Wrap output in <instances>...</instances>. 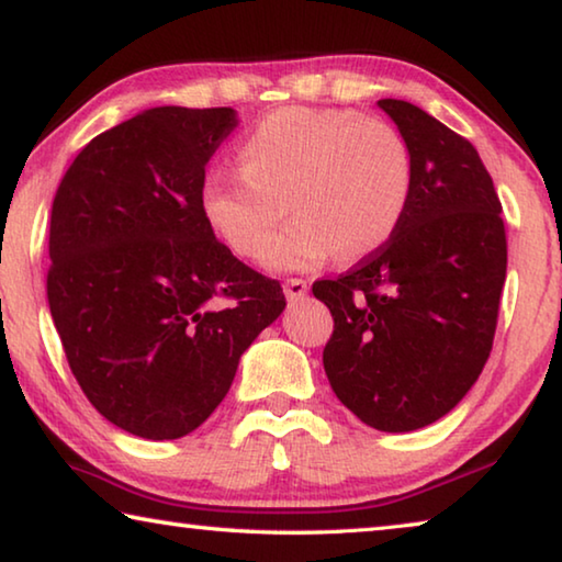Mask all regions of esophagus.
<instances>
[{"label": "esophagus", "instance_id": "1", "mask_svg": "<svg viewBox=\"0 0 562 562\" xmlns=\"http://www.w3.org/2000/svg\"><path fill=\"white\" fill-rule=\"evenodd\" d=\"M307 280H302V278H288L284 280V294H288V300H300V297H304V294H307Z\"/></svg>", "mask_w": 562, "mask_h": 562}]
</instances>
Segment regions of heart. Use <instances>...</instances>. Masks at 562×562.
<instances>
[{"instance_id": "obj_1", "label": "heart", "mask_w": 562, "mask_h": 562, "mask_svg": "<svg viewBox=\"0 0 562 562\" xmlns=\"http://www.w3.org/2000/svg\"><path fill=\"white\" fill-rule=\"evenodd\" d=\"M240 164L207 170L203 215L233 252L260 258L292 210L299 221L267 246L272 268L367 258L394 235L414 186L404 133L347 109L270 113L243 140Z\"/></svg>"}]
</instances>
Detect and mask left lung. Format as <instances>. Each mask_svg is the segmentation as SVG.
<instances>
[{
	"instance_id": "left-lung-1",
	"label": "left lung",
	"mask_w": 562,
	"mask_h": 562,
	"mask_svg": "<svg viewBox=\"0 0 562 562\" xmlns=\"http://www.w3.org/2000/svg\"><path fill=\"white\" fill-rule=\"evenodd\" d=\"M414 158L389 240L312 284L335 329L322 351L331 389L379 431H414L461 402L486 367L506 282L501 201L479 150L408 101H379Z\"/></svg>"
}]
</instances>
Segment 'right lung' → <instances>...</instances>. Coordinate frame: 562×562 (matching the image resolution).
Listing matches in <instances>:
<instances>
[{
	"mask_svg": "<svg viewBox=\"0 0 562 562\" xmlns=\"http://www.w3.org/2000/svg\"><path fill=\"white\" fill-rule=\"evenodd\" d=\"M235 123L233 109H148L89 140L56 188L46 300L66 361L140 439L198 429L284 310L280 282L237 260L201 207Z\"/></svg>",
	"mask_w": 562,
	"mask_h": 562,
	"instance_id": "obj_1",
	"label": "right lung"
}]
</instances>
